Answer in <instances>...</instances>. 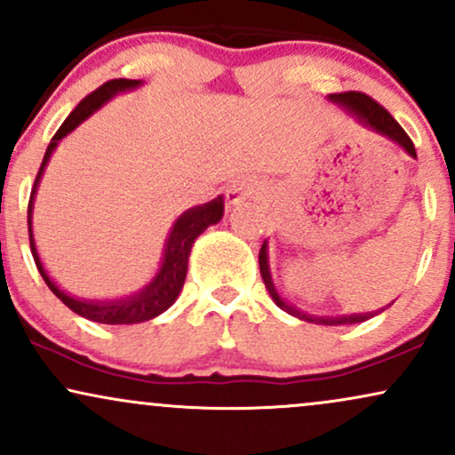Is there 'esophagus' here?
<instances>
[{"label":"esophagus","mask_w":455,"mask_h":455,"mask_svg":"<svg viewBox=\"0 0 455 455\" xmlns=\"http://www.w3.org/2000/svg\"><path fill=\"white\" fill-rule=\"evenodd\" d=\"M254 193H256L254 184L245 182V180H239V182L228 186L224 195H227L228 205H242L245 201H250L251 196H254Z\"/></svg>","instance_id":"1"}]
</instances>
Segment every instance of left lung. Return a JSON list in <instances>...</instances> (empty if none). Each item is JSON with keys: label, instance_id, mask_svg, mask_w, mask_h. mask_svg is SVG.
Segmentation results:
<instances>
[{"label": "left lung", "instance_id": "1", "mask_svg": "<svg viewBox=\"0 0 455 455\" xmlns=\"http://www.w3.org/2000/svg\"><path fill=\"white\" fill-rule=\"evenodd\" d=\"M328 101L337 103V106H341L349 116L355 118V123H360L363 127H366L369 131H373L377 135H384L386 140L394 141L396 146H401L404 152H407L409 156L418 158L415 155V146L413 141L409 140V135L404 133L401 124L396 123L390 116V112L384 109L379 106V103L371 100L369 95H363V92H355V91H349V92H335V95H328ZM259 265H260V275H262V282H265L267 286V292H269V297L273 299V303L277 305V307L286 311V314L299 317V320L303 322H311V324H322V326H346V324H358V322H364V320H371V317L381 314L386 307H390V305H386L384 309H377V311H366V314H352V315H314V314H307V311H300L297 305L288 303L286 299L282 297L280 290H277L275 283H273V277H271V267H269V242L265 239V243H262L260 248V254H259Z\"/></svg>", "mask_w": 455, "mask_h": 455}]
</instances>
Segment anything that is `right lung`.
Instances as JSON below:
<instances>
[{
	"instance_id": "obj_1",
	"label": "right lung",
	"mask_w": 455,
	"mask_h": 455,
	"mask_svg": "<svg viewBox=\"0 0 455 455\" xmlns=\"http://www.w3.org/2000/svg\"><path fill=\"white\" fill-rule=\"evenodd\" d=\"M144 84V80H109L106 84L100 86L95 92H91L86 100L78 103V108L65 118V123L59 127L51 144L46 148V155H44V161L40 165V172H37L34 190H31L29 196V212H27V222H29V243H31V254H34L36 267L40 271V275L46 282V286L52 290L54 297H57L61 303L68 305V307L78 314L86 320L100 322V324H140V322H148L152 317L161 315L163 311H167L175 303V299L182 292L186 271H188V256L190 250H193L195 239L199 237L201 233L205 231L212 224H218L224 216V199L222 195L216 196V199L210 201V204L196 205L180 213L178 220L173 222L172 231H169L165 245H163V256L161 265H158V271L155 273L150 282L146 283L144 288L138 290V292L127 294V297L120 299H78L71 297V294L65 292L57 286V282L48 275V271L44 269L40 254H37V245L34 239V204L37 195V186L42 182V175L46 172L48 161H51L52 152L57 150L59 141L68 138L74 129H78L86 118H91L97 109H101L109 100L120 95V92H129L140 89Z\"/></svg>"
}]
</instances>
